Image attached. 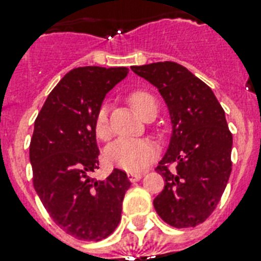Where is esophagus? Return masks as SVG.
I'll use <instances>...</instances> for the list:
<instances>
[{
	"label": "esophagus",
	"instance_id": "esophagus-1",
	"mask_svg": "<svg viewBox=\"0 0 261 261\" xmlns=\"http://www.w3.org/2000/svg\"><path fill=\"white\" fill-rule=\"evenodd\" d=\"M127 176H128V180L134 183V181L139 180V179H141L142 176H143V174H134V172H130V174L127 175Z\"/></svg>",
	"mask_w": 261,
	"mask_h": 261
}]
</instances>
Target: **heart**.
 Instances as JSON below:
<instances>
[{
    "label": "heart",
    "instance_id": "heart-1",
    "mask_svg": "<svg viewBox=\"0 0 261 261\" xmlns=\"http://www.w3.org/2000/svg\"><path fill=\"white\" fill-rule=\"evenodd\" d=\"M127 102L131 109L144 119L156 114V99L148 91L134 90L128 94ZM94 133L100 141H107L110 138L111 130L106 105H102L95 114ZM156 146L148 139H118L111 143L106 151L107 161L115 167L128 172L143 171L156 159Z\"/></svg>",
    "mask_w": 261,
    "mask_h": 261
}]
</instances>
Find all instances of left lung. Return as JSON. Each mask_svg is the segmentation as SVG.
<instances>
[{"label": "left lung", "mask_w": 261, "mask_h": 261, "mask_svg": "<svg viewBox=\"0 0 261 261\" xmlns=\"http://www.w3.org/2000/svg\"><path fill=\"white\" fill-rule=\"evenodd\" d=\"M131 70L158 87L171 115V142L155 168L166 180L155 210L175 228L196 227L216 208L231 175L232 134L224 110L210 86L179 63Z\"/></svg>", "instance_id": "obj_1"}]
</instances>
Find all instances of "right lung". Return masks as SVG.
Instances as JSON below:
<instances>
[{"instance_id": "1", "label": "right lung", "mask_w": 261, "mask_h": 261, "mask_svg": "<svg viewBox=\"0 0 261 261\" xmlns=\"http://www.w3.org/2000/svg\"><path fill=\"white\" fill-rule=\"evenodd\" d=\"M127 74V67L73 69L51 90L34 122L33 186L54 223L80 240L98 242L113 233L131 185L118 168L106 180L91 176L99 167L95 114Z\"/></svg>"}]
</instances>
